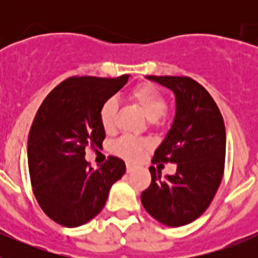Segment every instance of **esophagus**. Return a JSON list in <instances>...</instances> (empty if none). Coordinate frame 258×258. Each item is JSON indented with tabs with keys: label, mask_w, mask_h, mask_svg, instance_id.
Listing matches in <instances>:
<instances>
[{
	"label": "esophagus",
	"mask_w": 258,
	"mask_h": 258,
	"mask_svg": "<svg viewBox=\"0 0 258 258\" xmlns=\"http://www.w3.org/2000/svg\"><path fill=\"white\" fill-rule=\"evenodd\" d=\"M134 169H136V166L132 165V164H126V172L127 173H132Z\"/></svg>",
	"instance_id": "1"
}]
</instances>
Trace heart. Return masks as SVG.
<instances>
[{
	"mask_svg": "<svg viewBox=\"0 0 258 258\" xmlns=\"http://www.w3.org/2000/svg\"><path fill=\"white\" fill-rule=\"evenodd\" d=\"M131 99L140 107L143 115L149 118L150 121H156L166 111V99L160 90H157L152 85L143 84L133 89L131 93ZM116 101L109 98L102 104L99 111V120L106 132H111L115 126L116 116ZM147 147V143L134 137L125 136L116 141L112 146V151L117 156L122 157L127 161H137L142 157L143 151Z\"/></svg>",
	"mask_w": 258,
	"mask_h": 258,
	"instance_id": "heart-1",
	"label": "heart"
}]
</instances>
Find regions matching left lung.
Returning a JSON list of instances; mask_svg holds the SVG:
<instances>
[{
	"label": "left lung",
	"mask_w": 258,
	"mask_h": 258,
	"mask_svg": "<svg viewBox=\"0 0 258 258\" xmlns=\"http://www.w3.org/2000/svg\"><path fill=\"white\" fill-rule=\"evenodd\" d=\"M146 79L174 93V120L152 163H174L177 172L161 178V172L150 166L151 184L141 202L155 220L179 227L200 217L220 187L226 154L225 124L211 94L190 77Z\"/></svg>",
	"instance_id": "obj_1"
}]
</instances>
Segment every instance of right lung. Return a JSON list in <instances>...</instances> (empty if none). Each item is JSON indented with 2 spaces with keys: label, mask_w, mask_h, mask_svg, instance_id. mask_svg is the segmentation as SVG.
Returning <instances> with one entry per match:
<instances>
[{
  "label": "right lung",
  "mask_w": 258,
  "mask_h": 258,
  "mask_svg": "<svg viewBox=\"0 0 258 258\" xmlns=\"http://www.w3.org/2000/svg\"><path fill=\"white\" fill-rule=\"evenodd\" d=\"M127 79L129 75L70 77L52 89L36 113L27 150L32 188L41 209L61 226L77 227L93 220L126 170L116 156L93 169L85 149L102 146L106 133L101 107Z\"/></svg>",
  "instance_id": "right-lung-1"
}]
</instances>
